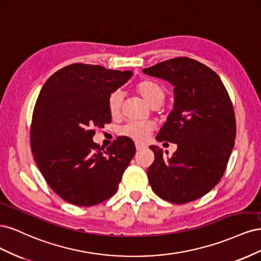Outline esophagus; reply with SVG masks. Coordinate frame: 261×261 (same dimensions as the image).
<instances>
[{"instance_id":"34e87169","label":"esophagus","mask_w":261,"mask_h":261,"mask_svg":"<svg viewBox=\"0 0 261 261\" xmlns=\"http://www.w3.org/2000/svg\"><path fill=\"white\" fill-rule=\"evenodd\" d=\"M135 146H136L137 150H141V149H144L146 147L144 144H140V143H135Z\"/></svg>"}]
</instances>
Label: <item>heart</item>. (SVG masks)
Returning a JSON list of instances; mask_svg holds the SVG:
<instances>
[{
	"mask_svg": "<svg viewBox=\"0 0 261 261\" xmlns=\"http://www.w3.org/2000/svg\"><path fill=\"white\" fill-rule=\"evenodd\" d=\"M138 92L144 97V99L149 105L156 107L162 103L164 99V89L162 86L153 81H143L137 85ZM123 101V92L120 89H116L109 96L108 106L110 113L116 115L120 113ZM152 124L147 122H138V121H128L117 129V133L121 136L128 137L130 139L137 141H144L148 138L150 133L152 132Z\"/></svg>",
	"mask_w": 261,
	"mask_h": 261,
	"instance_id": "1",
	"label": "heart"
}]
</instances>
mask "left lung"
I'll list each match as a JSON object with an SVG mask.
<instances>
[{"instance_id": "1", "label": "left lung", "mask_w": 261, "mask_h": 261, "mask_svg": "<svg viewBox=\"0 0 261 261\" xmlns=\"http://www.w3.org/2000/svg\"><path fill=\"white\" fill-rule=\"evenodd\" d=\"M143 72L170 82L175 97L156 140L174 143L177 149L167 159L159 147L150 146L154 153L148 168L150 186L169 202L194 201L219 183L230 159L236 136L231 98L216 72L186 57L160 62Z\"/></svg>"}]
</instances>
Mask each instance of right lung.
Returning <instances> with one entry per match:
<instances>
[{
  "label": "right lung",
  "instance_id": "add662e5",
  "mask_svg": "<svg viewBox=\"0 0 261 261\" xmlns=\"http://www.w3.org/2000/svg\"><path fill=\"white\" fill-rule=\"evenodd\" d=\"M132 73L75 63L55 72L39 93L30 125L35 161L52 191L81 207L103 202L116 193L136 152L121 136L101 151L92 137L111 122L109 96Z\"/></svg>",
  "mask_w": 261,
  "mask_h": 261
}]
</instances>
